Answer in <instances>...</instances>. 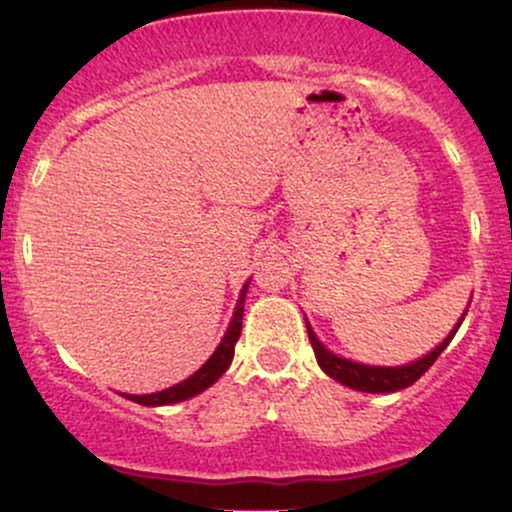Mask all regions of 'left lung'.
Here are the masks:
<instances>
[{
	"label": "left lung",
	"mask_w": 512,
	"mask_h": 512,
	"mask_svg": "<svg viewBox=\"0 0 512 512\" xmlns=\"http://www.w3.org/2000/svg\"><path fill=\"white\" fill-rule=\"evenodd\" d=\"M462 320L457 322V327L462 325ZM457 327L448 334V339H443V344L431 351V354L421 358V361H414L409 363V366H399V368H375V366H361V363L346 361V358L334 356L332 351H327L325 346L317 342V337L310 327H308V337H310V344H313L317 363H320V368L325 370L330 378L339 380L342 385L354 387V390H361V392H397V390H404V387L414 385L416 380H419L421 375L436 363V358L443 354L445 346H448L450 339L455 337Z\"/></svg>",
	"instance_id": "1"
}]
</instances>
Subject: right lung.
Returning a JSON list of instances; mask_svg holds the SVG:
<instances>
[{
  "mask_svg": "<svg viewBox=\"0 0 512 512\" xmlns=\"http://www.w3.org/2000/svg\"><path fill=\"white\" fill-rule=\"evenodd\" d=\"M245 293H248V284L243 286V293H240V301L236 308V315H233L231 322V330L226 332L223 342L219 344V349L214 351V356L204 363L202 368L197 370L195 375H190L187 380H182L180 385L168 387V390L154 392V395H127L132 402L137 404H146V407H161V404H175L182 402V399H190L199 395L202 390H207L209 385H214L216 380L226 373L228 363L233 361V354H236V344L240 337V330H243V301H245Z\"/></svg>",
  "mask_w": 512,
  "mask_h": 512,
  "instance_id": "1",
  "label": "right lung"
}]
</instances>
